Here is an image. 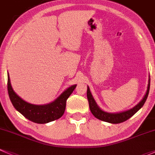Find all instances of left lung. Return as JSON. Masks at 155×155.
Segmentation results:
<instances>
[{
  "mask_svg": "<svg viewBox=\"0 0 155 155\" xmlns=\"http://www.w3.org/2000/svg\"><path fill=\"white\" fill-rule=\"evenodd\" d=\"M150 88V75H149V81H148V86H147V90H146V94L143 96V99L141 100L138 104L134 106V107L130 108V110H127L122 111V112L119 113H109L106 112V111L103 110L99 107L98 104H97L96 101L94 99L93 96H92V93H91L90 89L89 87H87V98H88L89 109H90L91 113H92L94 116L97 119H100V120L104 121V122H109V123L112 124H119L121 122H123L127 120L130 119L132 116L136 113L140 109H141L142 107L144 105L145 102L147 99L148 95L149 92Z\"/></svg>",
  "mask_w": 155,
  "mask_h": 155,
  "instance_id": "obj_1",
  "label": "left lung"
}]
</instances>
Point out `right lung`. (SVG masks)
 Here are the masks:
<instances>
[{
  "label": "right lung",
  "mask_w": 155,
  "mask_h": 155,
  "mask_svg": "<svg viewBox=\"0 0 155 155\" xmlns=\"http://www.w3.org/2000/svg\"><path fill=\"white\" fill-rule=\"evenodd\" d=\"M7 77L8 94L13 107L25 118L38 124L48 123L60 119L65 112L67 99L77 86L74 84L67 88L54 101L50 103L33 104L25 101L15 93L11 85L9 73H7Z\"/></svg>",
  "instance_id": "add662e5"
}]
</instances>
